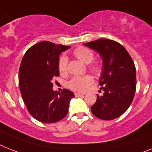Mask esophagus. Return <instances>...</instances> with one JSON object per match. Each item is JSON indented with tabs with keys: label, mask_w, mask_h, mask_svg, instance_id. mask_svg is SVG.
Here are the masks:
<instances>
[{
	"label": "esophagus",
	"mask_w": 152,
	"mask_h": 152,
	"mask_svg": "<svg viewBox=\"0 0 152 152\" xmlns=\"http://www.w3.org/2000/svg\"><path fill=\"white\" fill-rule=\"evenodd\" d=\"M75 96L77 97V96H84V94H80V93H75Z\"/></svg>",
	"instance_id": "34e87169"
}]
</instances>
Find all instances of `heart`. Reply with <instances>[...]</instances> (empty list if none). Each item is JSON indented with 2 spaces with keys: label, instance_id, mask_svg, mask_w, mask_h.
<instances>
[{
  "label": "heart",
  "instance_id": "obj_1",
  "mask_svg": "<svg viewBox=\"0 0 152 152\" xmlns=\"http://www.w3.org/2000/svg\"><path fill=\"white\" fill-rule=\"evenodd\" d=\"M73 55L76 58L86 64H90L94 60V52L90 48L83 46H80L73 50ZM58 71L61 74H66L68 71V58L65 56L59 58L58 62ZM89 69L95 74H100L102 67L100 63L94 62L89 66ZM93 83V78L90 76H74L69 81L68 86L71 90L76 92H84L87 90Z\"/></svg>",
  "mask_w": 152,
  "mask_h": 152
}]
</instances>
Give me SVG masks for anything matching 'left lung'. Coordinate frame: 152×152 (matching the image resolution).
<instances>
[{"instance_id": "1", "label": "left lung", "mask_w": 152, "mask_h": 152, "mask_svg": "<svg viewBox=\"0 0 152 152\" xmlns=\"http://www.w3.org/2000/svg\"><path fill=\"white\" fill-rule=\"evenodd\" d=\"M84 45L94 49L103 58L99 84L104 91L91 111L98 118L110 121L121 116L133 101L136 90V69L125 48L115 41L100 39Z\"/></svg>"}]
</instances>
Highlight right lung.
Returning a JSON list of instances; mask_svg holds the SVG:
<instances>
[{"label":"right lung","mask_w":152,"mask_h":152,"mask_svg":"<svg viewBox=\"0 0 152 152\" xmlns=\"http://www.w3.org/2000/svg\"><path fill=\"white\" fill-rule=\"evenodd\" d=\"M70 46L41 42L28 49L19 69V87L26 107L35 120L56 123L68 113L72 91L52 90V80L59 76L58 56Z\"/></svg>","instance_id":"1"}]
</instances>
